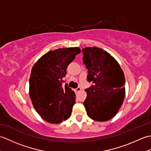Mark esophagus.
Segmentation results:
<instances>
[{
	"label": "esophagus",
	"mask_w": 151,
	"mask_h": 151,
	"mask_svg": "<svg viewBox=\"0 0 151 151\" xmlns=\"http://www.w3.org/2000/svg\"><path fill=\"white\" fill-rule=\"evenodd\" d=\"M80 91H81V88L80 87H78L76 89H75V91L76 92H79Z\"/></svg>",
	"instance_id": "esophagus-1"
}]
</instances>
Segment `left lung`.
Returning <instances> with one entry per match:
<instances>
[{"instance_id":"obj_1","label":"left lung","mask_w":151,"mask_h":151,"mask_svg":"<svg viewBox=\"0 0 151 151\" xmlns=\"http://www.w3.org/2000/svg\"><path fill=\"white\" fill-rule=\"evenodd\" d=\"M82 52L88 70V81L93 83L85 89L86 111L95 121L110 120L117 114L124 101V73L116 60L101 48L86 47Z\"/></svg>"}]
</instances>
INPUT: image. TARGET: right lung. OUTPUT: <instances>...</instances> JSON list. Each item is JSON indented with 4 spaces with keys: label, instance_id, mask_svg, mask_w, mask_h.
<instances>
[{
    "label": "right lung",
    "instance_id": "obj_1",
    "mask_svg": "<svg viewBox=\"0 0 151 151\" xmlns=\"http://www.w3.org/2000/svg\"><path fill=\"white\" fill-rule=\"evenodd\" d=\"M81 53L78 47L50 50L32 67L29 95L34 108L45 121L60 123L69 119L75 104V93L63 78L69 64Z\"/></svg>",
    "mask_w": 151,
    "mask_h": 151
}]
</instances>
